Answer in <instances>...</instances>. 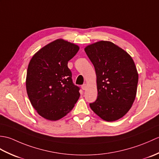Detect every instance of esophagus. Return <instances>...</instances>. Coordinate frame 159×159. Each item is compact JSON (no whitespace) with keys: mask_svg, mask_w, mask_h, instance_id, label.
Masks as SVG:
<instances>
[{"mask_svg":"<svg viewBox=\"0 0 159 159\" xmlns=\"http://www.w3.org/2000/svg\"><path fill=\"white\" fill-rule=\"evenodd\" d=\"M86 87H87L86 84H83V85L81 86V88H82V89H83V90H85Z\"/></svg>","mask_w":159,"mask_h":159,"instance_id":"obj_1","label":"esophagus"}]
</instances>
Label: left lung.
Masks as SVG:
<instances>
[{"mask_svg": "<svg viewBox=\"0 0 159 159\" xmlns=\"http://www.w3.org/2000/svg\"><path fill=\"white\" fill-rule=\"evenodd\" d=\"M85 51L93 63L97 77V99L91 109L102 120L122 117L135 99L138 73L132 57L113 43L100 41Z\"/></svg>", "mask_w": 159, "mask_h": 159, "instance_id": "left-lung-1", "label": "left lung"}]
</instances>
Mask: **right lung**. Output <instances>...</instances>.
I'll use <instances>...</instances> for the list:
<instances>
[{"mask_svg":"<svg viewBox=\"0 0 159 159\" xmlns=\"http://www.w3.org/2000/svg\"><path fill=\"white\" fill-rule=\"evenodd\" d=\"M79 47L57 39L32 57L26 74V87L33 108L42 117L56 121L72 110L80 96L67 63Z\"/></svg>","mask_w":159,"mask_h":159,"instance_id":"right-lung-1","label":"right lung"}]
</instances>
